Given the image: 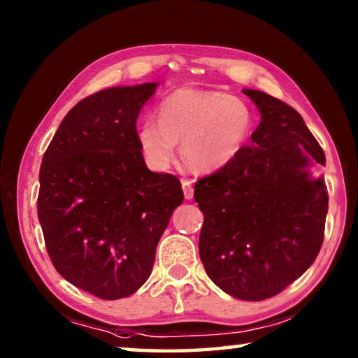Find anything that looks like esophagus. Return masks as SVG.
<instances>
[{"instance_id":"1","label":"esophagus","mask_w":358,"mask_h":358,"mask_svg":"<svg viewBox=\"0 0 358 358\" xmlns=\"http://www.w3.org/2000/svg\"><path fill=\"white\" fill-rule=\"evenodd\" d=\"M181 188H183L185 199H186V201L192 199V196H194V188H192V183H191V180H186V178L181 180Z\"/></svg>"}]
</instances>
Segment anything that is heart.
Listing matches in <instances>:
<instances>
[{
    "label": "heart",
    "instance_id": "1",
    "mask_svg": "<svg viewBox=\"0 0 358 358\" xmlns=\"http://www.w3.org/2000/svg\"><path fill=\"white\" fill-rule=\"evenodd\" d=\"M253 115L245 101L217 90L181 89L164 99L157 121L145 119L137 138L152 170L172 164L181 141V155L197 172H215L231 164L247 143Z\"/></svg>",
    "mask_w": 358,
    "mask_h": 358
}]
</instances>
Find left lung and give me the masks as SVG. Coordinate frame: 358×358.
<instances>
[{"instance_id":"left-lung-1","label":"left lung","mask_w":358,"mask_h":358,"mask_svg":"<svg viewBox=\"0 0 358 358\" xmlns=\"http://www.w3.org/2000/svg\"><path fill=\"white\" fill-rule=\"evenodd\" d=\"M242 92L261 113L252 143L197 181L194 199L208 277L231 296L261 301L301 277L320 252L328 192L309 167L325 166V152L290 105L261 90Z\"/></svg>"}]
</instances>
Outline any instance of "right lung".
Instances as JSON below:
<instances>
[{"label":"right lung","instance_id":"1","mask_svg":"<svg viewBox=\"0 0 358 358\" xmlns=\"http://www.w3.org/2000/svg\"><path fill=\"white\" fill-rule=\"evenodd\" d=\"M157 83L110 87L68 111L43 156L38 218L49 258L73 285L101 299L148 280L156 247L183 202L177 177L146 167L140 110Z\"/></svg>","mask_w":358,"mask_h":358}]
</instances>
